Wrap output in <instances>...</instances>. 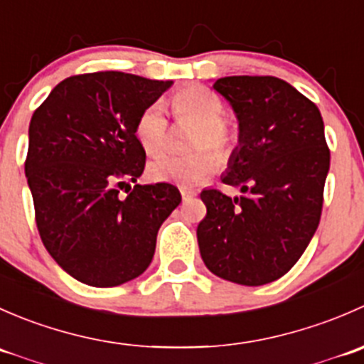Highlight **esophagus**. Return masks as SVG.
Returning a JSON list of instances; mask_svg holds the SVG:
<instances>
[{
  "label": "esophagus",
  "instance_id": "34e87169",
  "mask_svg": "<svg viewBox=\"0 0 364 364\" xmlns=\"http://www.w3.org/2000/svg\"><path fill=\"white\" fill-rule=\"evenodd\" d=\"M196 196H197L196 190H188V188H183L181 190L183 200H190V199H193V197H196Z\"/></svg>",
  "mask_w": 364,
  "mask_h": 364
}]
</instances>
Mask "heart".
<instances>
[{
  "label": "heart",
  "mask_w": 364,
  "mask_h": 364,
  "mask_svg": "<svg viewBox=\"0 0 364 364\" xmlns=\"http://www.w3.org/2000/svg\"><path fill=\"white\" fill-rule=\"evenodd\" d=\"M172 114L178 121L196 124L188 141L190 155H161L148 165V176L156 183L192 186L208 179L234 155L240 142V128L225 117L222 98L204 86H188L171 97ZM135 139L148 155H159L167 148L168 124L164 107L151 104L135 121Z\"/></svg>",
  "instance_id": "b5f03b06"
}]
</instances>
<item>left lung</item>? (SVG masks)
Wrapping results in <instances>:
<instances>
[{"instance_id":"obj_1","label":"left lung","mask_w":364,"mask_h":364,"mask_svg":"<svg viewBox=\"0 0 364 364\" xmlns=\"http://www.w3.org/2000/svg\"><path fill=\"white\" fill-rule=\"evenodd\" d=\"M213 87L240 119V146L222 181L245 196L203 190L200 255L223 280L269 284L291 271L321 222L331 156L324 123L317 105L278 77H223Z\"/></svg>"}]
</instances>
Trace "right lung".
Returning <instances> with one entry per match:
<instances>
[{
  "label": "right lung",
  "instance_id": "obj_1",
  "mask_svg": "<svg viewBox=\"0 0 364 364\" xmlns=\"http://www.w3.org/2000/svg\"><path fill=\"white\" fill-rule=\"evenodd\" d=\"M171 84L80 73L33 112L24 171L36 229L50 257L82 284L116 287L144 273L160 225L181 203L168 183L129 186L146 167L135 121Z\"/></svg>",
  "mask_w": 364,
  "mask_h": 364
}]
</instances>
